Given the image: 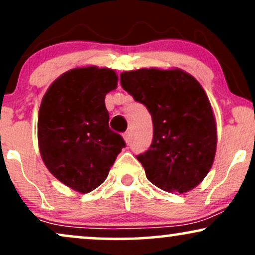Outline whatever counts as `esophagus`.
Masks as SVG:
<instances>
[{
	"label": "esophagus",
	"mask_w": 255,
	"mask_h": 255,
	"mask_svg": "<svg viewBox=\"0 0 255 255\" xmlns=\"http://www.w3.org/2000/svg\"><path fill=\"white\" fill-rule=\"evenodd\" d=\"M124 139L127 144H129L130 142V131H126V133L124 134Z\"/></svg>",
	"instance_id": "esophagus-1"
}]
</instances>
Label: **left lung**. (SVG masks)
<instances>
[{"mask_svg": "<svg viewBox=\"0 0 255 255\" xmlns=\"http://www.w3.org/2000/svg\"><path fill=\"white\" fill-rule=\"evenodd\" d=\"M120 81L152 116V144L136 157L148 181L169 193L197 187L209 174L217 147L216 119L203 86L178 68L124 72Z\"/></svg>", "mask_w": 255, "mask_h": 255, "instance_id": "left-lung-1", "label": "left lung"}]
</instances>
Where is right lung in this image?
<instances>
[{
    "label": "right lung",
    "mask_w": 255,
    "mask_h": 255,
    "mask_svg": "<svg viewBox=\"0 0 255 255\" xmlns=\"http://www.w3.org/2000/svg\"><path fill=\"white\" fill-rule=\"evenodd\" d=\"M109 68L78 67L49 86L38 113V146L48 170L69 188L89 193L108 177L126 146L109 128L105 96L118 87Z\"/></svg>",
    "instance_id": "right-lung-1"
}]
</instances>
